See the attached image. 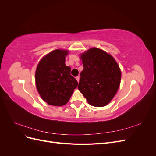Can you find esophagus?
Instances as JSON below:
<instances>
[{
    "mask_svg": "<svg viewBox=\"0 0 156 156\" xmlns=\"http://www.w3.org/2000/svg\"><path fill=\"white\" fill-rule=\"evenodd\" d=\"M75 79H76V80L77 81V82L79 81V76H77L76 77H75Z\"/></svg>",
    "mask_w": 156,
    "mask_h": 156,
    "instance_id": "obj_1",
    "label": "esophagus"
}]
</instances>
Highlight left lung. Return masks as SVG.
<instances>
[{"mask_svg":"<svg viewBox=\"0 0 156 156\" xmlns=\"http://www.w3.org/2000/svg\"><path fill=\"white\" fill-rule=\"evenodd\" d=\"M83 70L78 88L88 103L94 107L107 105L119 88L121 72L112 56L98 48L81 55Z\"/></svg>","mask_w":156,"mask_h":156,"instance_id":"obj_1","label":"left lung"}]
</instances>
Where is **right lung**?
<instances>
[{"label":"right lung","instance_id":"obj_1","mask_svg":"<svg viewBox=\"0 0 156 156\" xmlns=\"http://www.w3.org/2000/svg\"><path fill=\"white\" fill-rule=\"evenodd\" d=\"M68 51L56 49L42 58L36 71V85L41 98L49 105L62 106L68 102L78 83L65 64Z\"/></svg>","mask_w":156,"mask_h":156}]
</instances>
